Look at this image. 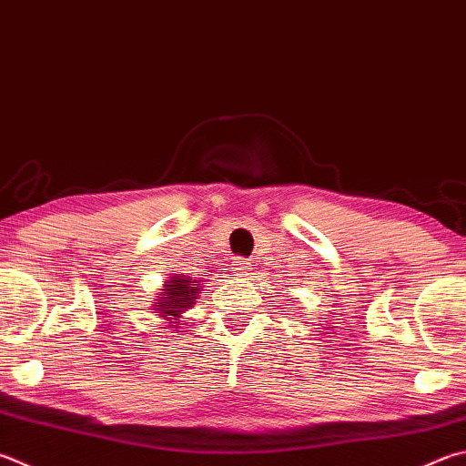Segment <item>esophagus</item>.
<instances>
[{
	"label": "esophagus",
	"instance_id": "esophagus-1",
	"mask_svg": "<svg viewBox=\"0 0 466 466\" xmlns=\"http://www.w3.org/2000/svg\"><path fill=\"white\" fill-rule=\"evenodd\" d=\"M248 268H250V262H247V260H238V265H236V270H238L240 275H247L248 273Z\"/></svg>",
	"mask_w": 466,
	"mask_h": 466
}]
</instances>
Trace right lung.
Here are the masks:
<instances>
[{
  "mask_svg": "<svg viewBox=\"0 0 466 466\" xmlns=\"http://www.w3.org/2000/svg\"><path fill=\"white\" fill-rule=\"evenodd\" d=\"M193 283H196L193 279L185 277L168 279L167 289H163V298L157 301V314L167 319H179L181 311L189 309L196 303L199 289H196ZM173 324L179 326V321H173Z\"/></svg>",
  "mask_w": 466,
  "mask_h": 466,
  "instance_id": "right-lung-1",
  "label": "right lung"
}]
</instances>
